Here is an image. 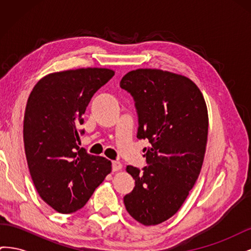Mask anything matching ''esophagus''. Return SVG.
Instances as JSON below:
<instances>
[{"label": "esophagus", "instance_id": "34e87169", "mask_svg": "<svg viewBox=\"0 0 251 251\" xmlns=\"http://www.w3.org/2000/svg\"><path fill=\"white\" fill-rule=\"evenodd\" d=\"M121 169H123V164H121L120 162H118V161H114V162L112 163V170H113L114 172L120 171Z\"/></svg>", "mask_w": 251, "mask_h": 251}]
</instances>
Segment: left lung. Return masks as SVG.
Here are the masks:
<instances>
[{
    "label": "left lung",
    "mask_w": 251,
    "mask_h": 251,
    "mask_svg": "<svg viewBox=\"0 0 251 251\" xmlns=\"http://www.w3.org/2000/svg\"><path fill=\"white\" fill-rule=\"evenodd\" d=\"M120 87L135 100L137 138L151 143L144 149L148 165L142 171L126 166L135 187L124 202L136 221L157 225L176 214L199 177L207 143V107L193 80L169 71L133 70Z\"/></svg>",
    "instance_id": "left-lung-1"
}]
</instances>
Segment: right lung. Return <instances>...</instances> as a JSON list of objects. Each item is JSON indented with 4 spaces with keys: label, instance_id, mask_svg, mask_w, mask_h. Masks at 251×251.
I'll return each mask as SVG.
<instances>
[{
    "label": "right lung",
    "instance_id": "right-lung-1",
    "mask_svg": "<svg viewBox=\"0 0 251 251\" xmlns=\"http://www.w3.org/2000/svg\"><path fill=\"white\" fill-rule=\"evenodd\" d=\"M114 74L105 68L50 73L28 97L23 136L30 176L41 198L60 214L85 206L112 171L110 160L77 143L91 98Z\"/></svg>",
    "mask_w": 251,
    "mask_h": 251
}]
</instances>
